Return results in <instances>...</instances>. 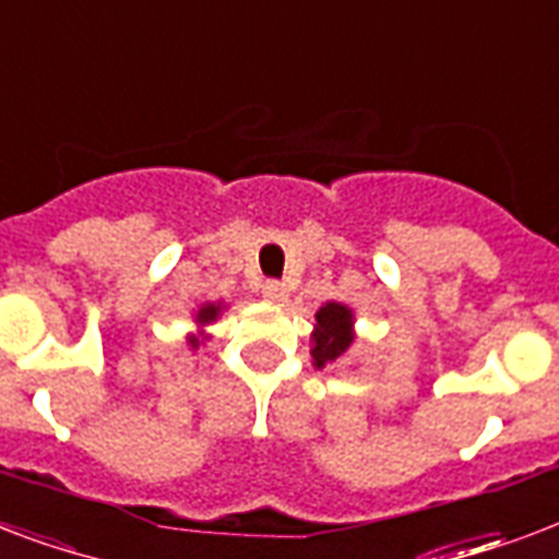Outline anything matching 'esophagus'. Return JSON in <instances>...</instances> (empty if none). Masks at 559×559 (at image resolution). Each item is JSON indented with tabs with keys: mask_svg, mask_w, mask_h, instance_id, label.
<instances>
[{
	"mask_svg": "<svg viewBox=\"0 0 559 559\" xmlns=\"http://www.w3.org/2000/svg\"><path fill=\"white\" fill-rule=\"evenodd\" d=\"M262 297L271 302H285L288 300V288H285L280 280H267V283L262 285Z\"/></svg>",
	"mask_w": 559,
	"mask_h": 559,
	"instance_id": "esophagus-1",
	"label": "esophagus"
}]
</instances>
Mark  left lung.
I'll return each instance as SVG.
<instances>
[{"instance_id":"1","label":"left lung","mask_w":559,"mask_h":559,"mask_svg":"<svg viewBox=\"0 0 559 559\" xmlns=\"http://www.w3.org/2000/svg\"><path fill=\"white\" fill-rule=\"evenodd\" d=\"M314 318H318V329H314L311 358H314V365L323 367L326 361H335L338 356H344L349 344H353V332H349L353 314H349L347 306L326 302Z\"/></svg>"}]
</instances>
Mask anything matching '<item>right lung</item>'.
Returning <instances> with one entry per match:
<instances>
[{
  "label": "right lung",
  "mask_w": 559,
  "mask_h": 559,
  "mask_svg": "<svg viewBox=\"0 0 559 559\" xmlns=\"http://www.w3.org/2000/svg\"><path fill=\"white\" fill-rule=\"evenodd\" d=\"M215 314H218V306H203V309L198 311V320H201V323H210V320H215ZM189 344L198 347V338H192Z\"/></svg>",
  "instance_id": "1"
}]
</instances>
